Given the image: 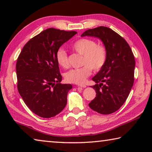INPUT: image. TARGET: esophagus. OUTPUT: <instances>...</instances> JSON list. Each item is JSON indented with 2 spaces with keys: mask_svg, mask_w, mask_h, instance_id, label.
<instances>
[{
  "mask_svg": "<svg viewBox=\"0 0 152 152\" xmlns=\"http://www.w3.org/2000/svg\"><path fill=\"white\" fill-rule=\"evenodd\" d=\"M78 87H82V88H86V86L85 84H79L77 85Z\"/></svg>",
  "mask_w": 152,
  "mask_h": 152,
  "instance_id": "1",
  "label": "esophagus"
}]
</instances>
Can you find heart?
<instances>
[{
  "label": "heart",
  "instance_id": "b5f03b06",
  "mask_svg": "<svg viewBox=\"0 0 152 152\" xmlns=\"http://www.w3.org/2000/svg\"><path fill=\"white\" fill-rule=\"evenodd\" d=\"M72 49L81 55L82 67L70 70L65 73V80L69 83L82 84L92 73V69L99 71L104 66L107 59V50L104 45L97 44L95 40L87 38L80 39L72 43ZM56 61L59 66L66 68L68 67L67 52L60 47L55 54Z\"/></svg>",
  "mask_w": 152,
  "mask_h": 152
}]
</instances>
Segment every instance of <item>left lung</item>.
<instances>
[{
	"label": "left lung",
	"mask_w": 152,
	"mask_h": 152,
	"mask_svg": "<svg viewBox=\"0 0 152 152\" xmlns=\"http://www.w3.org/2000/svg\"><path fill=\"white\" fill-rule=\"evenodd\" d=\"M85 36L100 39L107 50L104 66L92 79L96 97L88 106L99 113L111 114L123 105L134 85V54L125 39L107 27L89 29L82 34Z\"/></svg>",
	"instance_id": "1"
}]
</instances>
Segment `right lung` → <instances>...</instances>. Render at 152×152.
Returning a JSON list of instances; mask_svg holds the SVG:
<instances>
[{
	"label": "right lung",
	"instance_id": "add662e5",
	"mask_svg": "<svg viewBox=\"0 0 152 152\" xmlns=\"http://www.w3.org/2000/svg\"><path fill=\"white\" fill-rule=\"evenodd\" d=\"M75 34V31L46 29L26 43L16 61L18 93L27 107L41 118L54 117L67 103L72 85L60 83L62 77L55 54Z\"/></svg>",
	"mask_w": 152,
	"mask_h": 152
}]
</instances>
